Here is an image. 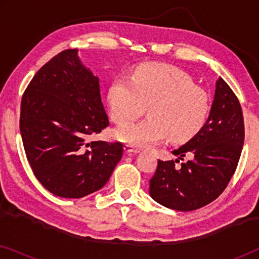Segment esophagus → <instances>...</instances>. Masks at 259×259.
I'll use <instances>...</instances> for the list:
<instances>
[{
	"instance_id": "obj_1",
	"label": "esophagus",
	"mask_w": 259,
	"mask_h": 259,
	"mask_svg": "<svg viewBox=\"0 0 259 259\" xmlns=\"http://www.w3.org/2000/svg\"><path fill=\"white\" fill-rule=\"evenodd\" d=\"M123 151H125L126 153H133V154H138L140 152L139 148H136L134 146H132V145H125Z\"/></svg>"
}]
</instances>
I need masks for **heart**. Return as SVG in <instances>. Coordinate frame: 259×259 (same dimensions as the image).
<instances>
[{"instance_id":"heart-1","label":"heart","mask_w":259,"mask_h":259,"mask_svg":"<svg viewBox=\"0 0 259 259\" xmlns=\"http://www.w3.org/2000/svg\"><path fill=\"white\" fill-rule=\"evenodd\" d=\"M108 102L114 121L125 123L143 114L148 116L114 131L115 139L134 147H150L165 139L192 138L207 118L208 95L186 73L162 65H144L133 75L111 84Z\"/></svg>"}]
</instances>
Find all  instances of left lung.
<instances>
[{
	"label": "left lung",
	"instance_id": "8db88e82",
	"mask_svg": "<svg viewBox=\"0 0 259 259\" xmlns=\"http://www.w3.org/2000/svg\"><path fill=\"white\" fill-rule=\"evenodd\" d=\"M243 144L242 107L229 84L219 77L206 122L192 139L173 151L178 159L183 160L186 154L191 159L180 168L173 160H159L150 180V196L177 211H193L210 204L228 186Z\"/></svg>",
	"mask_w": 259,
	"mask_h": 259
}]
</instances>
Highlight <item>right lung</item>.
I'll list each match as a JSON object with an SVG mask.
<instances>
[{
    "label": "right lung",
    "instance_id": "right-lung-1",
    "mask_svg": "<svg viewBox=\"0 0 259 259\" xmlns=\"http://www.w3.org/2000/svg\"><path fill=\"white\" fill-rule=\"evenodd\" d=\"M99 77L77 49L54 56L28 84L21 101L20 131L38 182L62 198L101 190L122 157V144L92 141L108 126Z\"/></svg>",
    "mask_w": 259,
    "mask_h": 259
}]
</instances>
